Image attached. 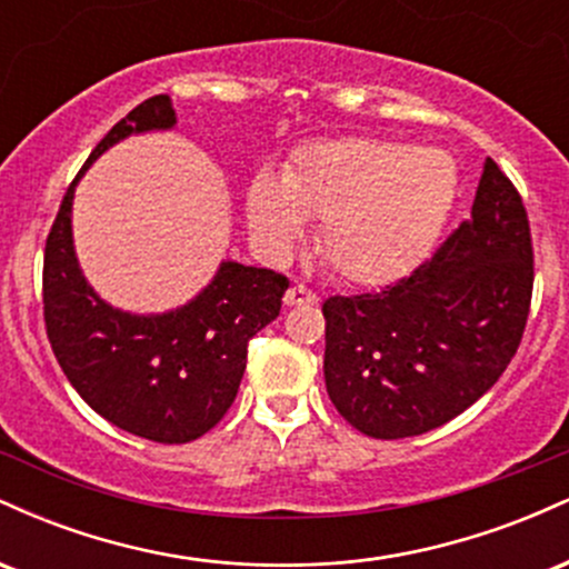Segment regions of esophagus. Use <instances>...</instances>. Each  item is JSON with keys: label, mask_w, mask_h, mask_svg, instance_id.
Returning <instances> with one entry per match:
<instances>
[{"label": "esophagus", "mask_w": 569, "mask_h": 569, "mask_svg": "<svg viewBox=\"0 0 569 569\" xmlns=\"http://www.w3.org/2000/svg\"><path fill=\"white\" fill-rule=\"evenodd\" d=\"M283 302L289 305V307H299V305H316L318 299H316V293H312L310 289H307V286L297 283V286H291L289 291H286Z\"/></svg>", "instance_id": "esophagus-1"}]
</instances>
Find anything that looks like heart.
Returning a JSON list of instances; mask_svg holds the SVG:
<instances>
[{"label": "heart", "instance_id": "1", "mask_svg": "<svg viewBox=\"0 0 569 569\" xmlns=\"http://www.w3.org/2000/svg\"><path fill=\"white\" fill-rule=\"evenodd\" d=\"M457 171L439 149L345 139L305 149L283 181L259 171L248 187V221L283 251L302 219L321 221L316 246L335 276L385 283L426 257L455 198Z\"/></svg>", "mask_w": 569, "mask_h": 569}]
</instances>
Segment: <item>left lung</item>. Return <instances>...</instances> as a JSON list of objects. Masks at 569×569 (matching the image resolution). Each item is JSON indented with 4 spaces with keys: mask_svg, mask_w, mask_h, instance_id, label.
Wrapping results in <instances>:
<instances>
[{
    "mask_svg": "<svg viewBox=\"0 0 569 569\" xmlns=\"http://www.w3.org/2000/svg\"><path fill=\"white\" fill-rule=\"evenodd\" d=\"M530 219L492 158L471 219L409 276L323 302V377L352 428L393 441L428 433L500 380L532 302Z\"/></svg>",
    "mask_w": 569,
    "mask_h": 569,
    "instance_id": "left-lung-1",
    "label": "left lung"
}]
</instances>
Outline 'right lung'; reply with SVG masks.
Here are the masks:
<instances>
[{
  "label": "right lung",
  "mask_w": 569,
  "mask_h": 569,
  "mask_svg": "<svg viewBox=\"0 0 569 569\" xmlns=\"http://www.w3.org/2000/svg\"><path fill=\"white\" fill-rule=\"evenodd\" d=\"M173 122L171 98H147L98 141L84 168L126 136ZM77 179L44 243L42 307L50 348L82 401L112 426L154 443L200 439L232 407L248 339L276 321L289 278L224 262L213 283L181 310L149 318L114 310L84 283L71 246Z\"/></svg>",
  "instance_id": "1"
}]
</instances>
